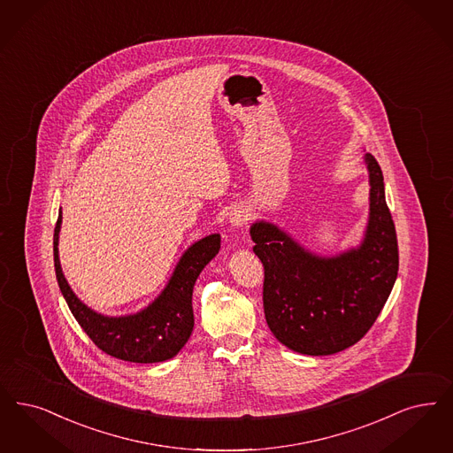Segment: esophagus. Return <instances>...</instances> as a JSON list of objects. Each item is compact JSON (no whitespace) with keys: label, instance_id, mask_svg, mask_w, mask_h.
<instances>
[{"label":"esophagus","instance_id":"34e87169","mask_svg":"<svg viewBox=\"0 0 453 453\" xmlns=\"http://www.w3.org/2000/svg\"><path fill=\"white\" fill-rule=\"evenodd\" d=\"M250 220V214L244 207H234L229 214V222L233 227H242Z\"/></svg>","mask_w":453,"mask_h":453}]
</instances>
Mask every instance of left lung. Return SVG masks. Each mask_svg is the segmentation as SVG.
Here are the masks:
<instances>
[{
  "label": "left lung",
  "instance_id": "left-lung-1",
  "mask_svg": "<svg viewBox=\"0 0 453 453\" xmlns=\"http://www.w3.org/2000/svg\"><path fill=\"white\" fill-rule=\"evenodd\" d=\"M369 220L359 248L319 256L272 222L251 226L253 251L265 266L263 307L273 335L291 350L330 356L359 342L376 322L398 276V239L371 153Z\"/></svg>",
  "mask_w": 453,
  "mask_h": 453
}]
</instances>
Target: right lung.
<instances>
[{"mask_svg": "<svg viewBox=\"0 0 453 453\" xmlns=\"http://www.w3.org/2000/svg\"><path fill=\"white\" fill-rule=\"evenodd\" d=\"M62 211L54 231L55 274L75 320L94 344L109 356L127 362H163L187 344L194 330L192 291L205 265L219 253L220 235L211 234L192 244L175 266L165 290L148 307L125 317H106L84 305L69 287L58 259Z\"/></svg>", "mask_w": 453, "mask_h": 453, "instance_id": "obj_1", "label": "right lung"}]
</instances>
